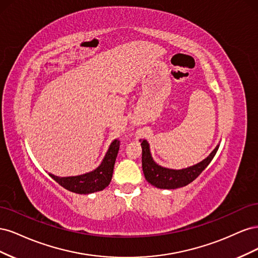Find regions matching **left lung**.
Returning a JSON list of instances; mask_svg holds the SVG:
<instances>
[{"label": "left lung", "mask_w": 258, "mask_h": 258, "mask_svg": "<svg viewBox=\"0 0 258 258\" xmlns=\"http://www.w3.org/2000/svg\"><path fill=\"white\" fill-rule=\"evenodd\" d=\"M141 145L142 168L146 181L152 185L158 187V188L163 189H174L191 183L208 167L218 150V146H216L215 150L205 160H202L201 162L192 167L182 170H172L160 167L153 160L150 153V146H148L146 140L141 141Z\"/></svg>", "instance_id": "8db88e82"}]
</instances>
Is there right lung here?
Here are the masks:
<instances>
[{"label":"right lung","mask_w":258,"mask_h":258,"mask_svg":"<svg viewBox=\"0 0 258 258\" xmlns=\"http://www.w3.org/2000/svg\"><path fill=\"white\" fill-rule=\"evenodd\" d=\"M119 151V141L115 140L105 155L102 163L92 172L77 176L58 177L49 174L59 185L66 189L76 194H90L104 189L110 184L115 160Z\"/></svg>","instance_id":"obj_1"}]
</instances>
